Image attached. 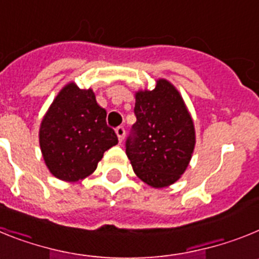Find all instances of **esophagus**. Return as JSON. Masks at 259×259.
<instances>
[{"label":"esophagus","instance_id":"esophagus-1","mask_svg":"<svg viewBox=\"0 0 259 259\" xmlns=\"http://www.w3.org/2000/svg\"><path fill=\"white\" fill-rule=\"evenodd\" d=\"M115 134L116 136H118V140L119 143H122L123 140H124V136H125V130L123 127H118L115 130Z\"/></svg>","mask_w":259,"mask_h":259}]
</instances>
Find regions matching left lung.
<instances>
[{
  "instance_id": "1",
  "label": "left lung",
  "mask_w": 259,
  "mask_h": 259,
  "mask_svg": "<svg viewBox=\"0 0 259 259\" xmlns=\"http://www.w3.org/2000/svg\"><path fill=\"white\" fill-rule=\"evenodd\" d=\"M134 137L127 154L137 178L153 188L174 184L185 172L194 145L196 130L180 92L166 79L155 80L154 89L135 92Z\"/></svg>"
}]
</instances>
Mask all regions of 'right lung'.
<instances>
[{"label": "right lung", "instance_id": "obj_1", "mask_svg": "<svg viewBox=\"0 0 259 259\" xmlns=\"http://www.w3.org/2000/svg\"><path fill=\"white\" fill-rule=\"evenodd\" d=\"M40 149L48 170L63 182L92 175L104 153L118 144L106 124V110L96 101L92 88L70 81L58 92L41 120Z\"/></svg>", "mask_w": 259, "mask_h": 259}]
</instances>
